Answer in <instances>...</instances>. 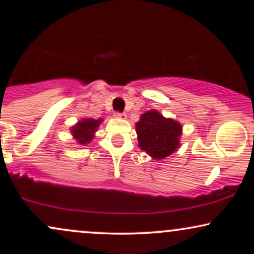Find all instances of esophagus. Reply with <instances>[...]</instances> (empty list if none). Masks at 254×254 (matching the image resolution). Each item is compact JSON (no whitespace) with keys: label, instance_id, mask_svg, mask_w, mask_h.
Listing matches in <instances>:
<instances>
[{"label":"esophagus","instance_id":"obj_1","mask_svg":"<svg viewBox=\"0 0 254 254\" xmlns=\"http://www.w3.org/2000/svg\"><path fill=\"white\" fill-rule=\"evenodd\" d=\"M116 118H121V119H127V115L125 113H121V112H116L115 113Z\"/></svg>","mask_w":254,"mask_h":254}]
</instances>
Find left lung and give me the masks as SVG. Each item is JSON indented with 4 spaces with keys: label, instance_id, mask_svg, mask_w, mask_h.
Listing matches in <instances>:
<instances>
[{
    "label": "left lung",
    "instance_id": "1",
    "mask_svg": "<svg viewBox=\"0 0 254 254\" xmlns=\"http://www.w3.org/2000/svg\"><path fill=\"white\" fill-rule=\"evenodd\" d=\"M138 147L155 160L166 159L180 148L183 127L176 119L166 118L159 111L141 115L136 123Z\"/></svg>",
    "mask_w": 254,
    "mask_h": 254
}]
</instances>
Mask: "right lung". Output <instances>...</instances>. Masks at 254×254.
Masks as SVG:
<instances>
[{
    "label": "right lung",
    "mask_w": 254,
    "mask_h": 254,
    "mask_svg": "<svg viewBox=\"0 0 254 254\" xmlns=\"http://www.w3.org/2000/svg\"><path fill=\"white\" fill-rule=\"evenodd\" d=\"M103 123V119L83 118L70 127V132L77 144L87 145L94 138L99 125Z\"/></svg>",
    "instance_id": "right-lung-1"
}]
</instances>
